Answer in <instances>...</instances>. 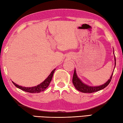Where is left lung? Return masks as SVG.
<instances>
[{
  "instance_id": "8db88e82",
  "label": "left lung",
  "mask_w": 123,
  "mask_h": 123,
  "mask_svg": "<svg viewBox=\"0 0 123 123\" xmlns=\"http://www.w3.org/2000/svg\"><path fill=\"white\" fill-rule=\"evenodd\" d=\"M114 59H115V66H116V63L115 56H114ZM112 75H113V73H112L111 76L110 77V79L109 80H108L105 84L101 85V86H97V87L88 86H87V85L84 84V83H82L81 82V81L80 79L78 78L76 73V70L75 69L73 76L72 81L74 87H75V88L77 89V90L81 92H83V93H93V92H95L99 91L100 90H101V89L105 88L106 87H107L110 84V82H111Z\"/></svg>"
}]
</instances>
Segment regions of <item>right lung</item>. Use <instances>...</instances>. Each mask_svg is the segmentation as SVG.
Instances as JSON below:
<instances>
[{
	"mask_svg": "<svg viewBox=\"0 0 123 123\" xmlns=\"http://www.w3.org/2000/svg\"><path fill=\"white\" fill-rule=\"evenodd\" d=\"M55 69H54L53 71L51 72L50 74L49 75L48 77L45 79V80L41 84L38 85V86L32 87H25L19 86V85L16 84L13 81H12V83L14 84V86L17 87V88H19L22 90L26 92L29 93H40L41 92L44 91L45 89H46L49 86L50 84V82H51L52 78H53L54 73L55 72Z\"/></svg>",
	"mask_w": 123,
	"mask_h": 123,
	"instance_id": "obj_1",
	"label": "right lung"
}]
</instances>
